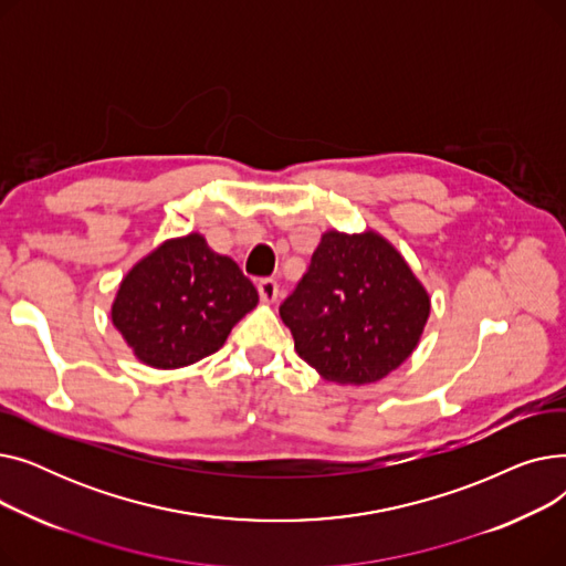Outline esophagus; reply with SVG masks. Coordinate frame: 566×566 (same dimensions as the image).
<instances>
[{
	"label": "esophagus",
	"mask_w": 566,
	"mask_h": 566,
	"mask_svg": "<svg viewBox=\"0 0 566 566\" xmlns=\"http://www.w3.org/2000/svg\"><path fill=\"white\" fill-rule=\"evenodd\" d=\"M256 289H259V295H261V301L263 303H273L275 298H277V282L273 280V277H263V280H259V284H256Z\"/></svg>",
	"instance_id": "esophagus-1"
}]
</instances>
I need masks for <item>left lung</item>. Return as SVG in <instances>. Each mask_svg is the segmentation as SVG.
Here are the masks:
<instances>
[{"mask_svg":"<svg viewBox=\"0 0 566 566\" xmlns=\"http://www.w3.org/2000/svg\"><path fill=\"white\" fill-rule=\"evenodd\" d=\"M429 295L403 256L376 233L331 231L280 305L295 353L323 378L365 385L418 346Z\"/></svg>","mask_w":566,"mask_h":566,"instance_id":"obj_1","label":"left lung"}]
</instances>
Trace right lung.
Instances as JSON below:
<instances>
[{"label": "right lung", "mask_w": 566, "mask_h": 566, "mask_svg": "<svg viewBox=\"0 0 566 566\" xmlns=\"http://www.w3.org/2000/svg\"><path fill=\"white\" fill-rule=\"evenodd\" d=\"M256 301L235 261L190 233L133 268L118 286L112 321L142 363L176 369L216 353Z\"/></svg>", "instance_id": "1"}]
</instances>
